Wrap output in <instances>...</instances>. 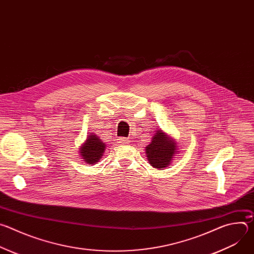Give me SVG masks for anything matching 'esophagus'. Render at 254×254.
<instances>
[{"instance_id":"obj_1","label":"esophagus","mask_w":254,"mask_h":254,"mask_svg":"<svg viewBox=\"0 0 254 254\" xmlns=\"http://www.w3.org/2000/svg\"><path fill=\"white\" fill-rule=\"evenodd\" d=\"M120 142H129V139L127 137H124V136H121L118 138Z\"/></svg>"}]
</instances>
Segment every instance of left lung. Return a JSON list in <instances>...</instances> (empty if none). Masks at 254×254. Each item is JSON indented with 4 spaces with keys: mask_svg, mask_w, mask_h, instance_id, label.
I'll use <instances>...</instances> for the list:
<instances>
[{
    "mask_svg": "<svg viewBox=\"0 0 254 254\" xmlns=\"http://www.w3.org/2000/svg\"><path fill=\"white\" fill-rule=\"evenodd\" d=\"M176 144L162 130H158L153 136L152 141L146 148L149 163L154 168L164 169L170 165L174 154L176 153Z\"/></svg>",
    "mask_w": 254,
    "mask_h": 254,
    "instance_id": "obj_1",
    "label": "left lung"
}]
</instances>
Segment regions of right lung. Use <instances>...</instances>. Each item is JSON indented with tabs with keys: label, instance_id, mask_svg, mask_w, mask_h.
Returning <instances> with one entry per match:
<instances>
[{
	"label": "right lung",
	"instance_id": "obj_1",
	"mask_svg": "<svg viewBox=\"0 0 254 254\" xmlns=\"http://www.w3.org/2000/svg\"><path fill=\"white\" fill-rule=\"evenodd\" d=\"M88 137L89 138H87V140L83 144V147H81L80 154L83 160H85L84 162L91 165L95 164L97 161L101 159L105 149V144L94 133L88 135Z\"/></svg>",
	"mask_w": 254,
	"mask_h": 254
}]
</instances>
